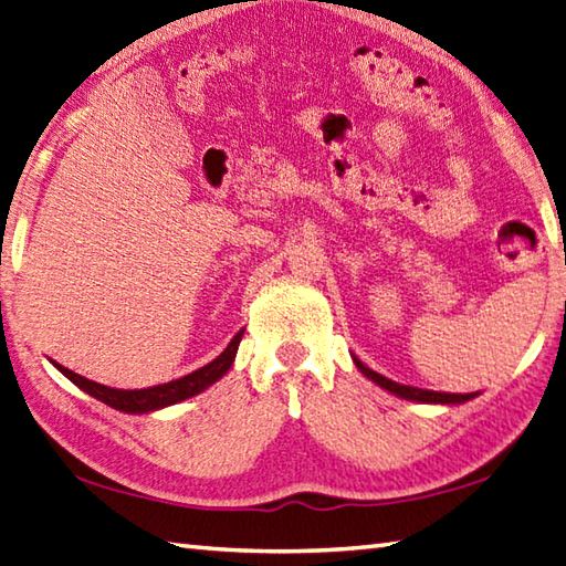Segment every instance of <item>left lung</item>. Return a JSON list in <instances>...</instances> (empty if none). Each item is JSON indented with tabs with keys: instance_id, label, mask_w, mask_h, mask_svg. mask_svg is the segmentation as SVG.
Segmentation results:
<instances>
[{
	"instance_id": "8db88e82",
	"label": "left lung",
	"mask_w": 566,
	"mask_h": 566,
	"mask_svg": "<svg viewBox=\"0 0 566 566\" xmlns=\"http://www.w3.org/2000/svg\"><path fill=\"white\" fill-rule=\"evenodd\" d=\"M353 363H356V368L365 375V378L373 380L375 385H380L382 390H387L395 397H400V400H409V402H422V405H447V407H453V405H463L473 400V397H479L481 392H469V395H451V392H434V390H422V387H412V385H402V382H395L390 378H385V375L370 370L368 365H365L356 353H350Z\"/></svg>"
}]
</instances>
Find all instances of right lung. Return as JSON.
<instances>
[{"label": "right lung", "mask_w": 566, "mask_h": 566, "mask_svg": "<svg viewBox=\"0 0 566 566\" xmlns=\"http://www.w3.org/2000/svg\"><path fill=\"white\" fill-rule=\"evenodd\" d=\"M242 334H245V331H238V334L230 338L228 348L220 353L216 360L203 365V368L193 370L191 375H184V378H179V380L164 382L157 387H147V390H117V387H107V385H99L95 380H87V378H83V375L63 368L61 363H55V360H51V363L73 385H77L83 392L95 397V400L105 402L107 407L119 409V412H127V415H149V412H157V409L179 405L193 395H201L203 390H208L210 385L223 378V375L230 370L232 360H235V356H238V346H240Z\"/></svg>", "instance_id": "right-lung-1"}]
</instances>
